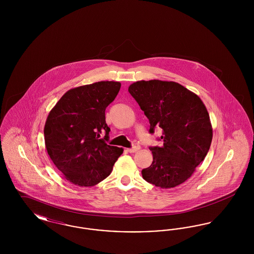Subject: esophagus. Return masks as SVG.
<instances>
[{
  "mask_svg": "<svg viewBox=\"0 0 254 254\" xmlns=\"http://www.w3.org/2000/svg\"><path fill=\"white\" fill-rule=\"evenodd\" d=\"M140 148H141V147H140V145H138V144H134V145H132V147L127 148V151H128V152H130V153H133V152L138 151Z\"/></svg>",
  "mask_w": 254,
  "mask_h": 254,
  "instance_id": "1",
  "label": "esophagus"
}]
</instances>
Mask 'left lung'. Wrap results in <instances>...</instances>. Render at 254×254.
<instances>
[{"mask_svg":"<svg viewBox=\"0 0 254 254\" xmlns=\"http://www.w3.org/2000/svg\"><path fill=\"white\" fill-rule=\"evenodd\" d=\"M128 92L147 117L149 133L163 129L162 146H150L153 161L142 170L145 181L170 189L187 181L204 161L212 140L208 112L202 100L175 82L138 81Z\"/></svg>","mask_w":254,"mask_h":254,"instance_id":"1","label":"left lung"}]
</instances>
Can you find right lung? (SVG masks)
Listing matches in <instances>:
<instances>
[{"mask_svg":"<svg viewBox=\"0 0 254 254\" xmlns=\"http://www.w3.org/2000/svg\"><path fill=\"white\" fill-rule=\"evenodd\" d=\"M121 87L119 82L102 81L65 92L49 112L45 143L49 157L66 180L92 187L111 173L123 148L106 143L110 128L106 109ZM105 133L104 139L100 134Z\"/></svg>","mask_w":254,"mask_h":254,"instance_id":"right-lung-1","label":"right lung"}]
</instances>
